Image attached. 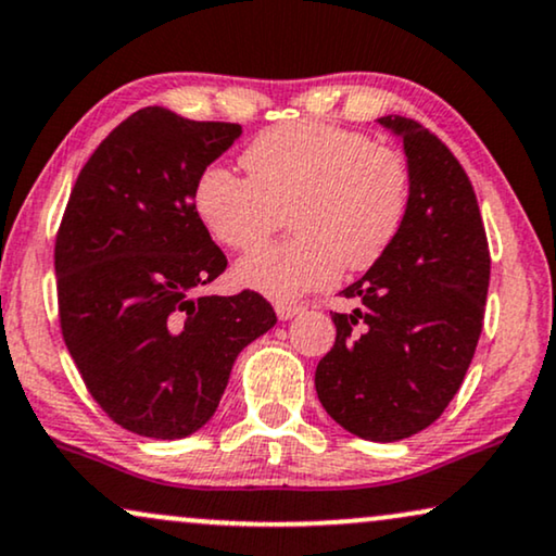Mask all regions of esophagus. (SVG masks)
Wrapping results in <instances>:
<instances>
[{"mask_svg":"<svg viewBox=\"0 0 556 556\" xmlns=\"http://www.w3.org/2000/svg\"><path fill=\"white\" fill-rule=\"evenodd\" d=\"M305 302H298V300H292V302H277V305H274V311H277V315H279V320H290V318H294V315H300L302 311H305Z\"/></svg>","mask_w":556,"mask_h":556,"instance_id":"1","label":"esophagus"}]
</instances>
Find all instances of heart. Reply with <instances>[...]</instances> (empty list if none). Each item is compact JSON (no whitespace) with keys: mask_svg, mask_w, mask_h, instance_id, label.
<instances>
[{"mask_svg":"<svg viewBox=\"0 0 556 556\" xmlns=\"http://www.w3.org/2000/svg\"><path fill=\"white\" fill-rule=\"evenodd\" d=\"M245 177L213 164L194 181V210L217 243L249 251L285 226L290 241L251 251L236 279L277 302L323 290L375 266L410 207V168L392 146L336 125L292 121L251 140Z\"/></svg>","mask_w":556,"mask_h":556,"instance_id":"heart-1","label":"heart"}]
</instances>
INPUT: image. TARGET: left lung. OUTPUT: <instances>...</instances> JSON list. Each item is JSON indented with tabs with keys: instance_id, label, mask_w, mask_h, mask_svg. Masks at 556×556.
I'll list each match as a JSON object with an SVG mask.
<instances>
[{
	"instance_id": "8db88e82",
	"label": "left lung",
	"mask_w": 556,
	"mask_h": 556,
	"mask_svg": "<svg viewBox=\"0 0 556 556\" xmlns=\"http://www.w3.org/2000/svg\"><path fill=\"white\" fill-rule=\"evenodd\" d=\"M379 125L403 138L410 207L388 254L341 294L336 343L315 390L336 424L367 441H400L433 424L459 392L482 333L490 249L467 172L410 117Z\"/></svg>"
}]
</instances>
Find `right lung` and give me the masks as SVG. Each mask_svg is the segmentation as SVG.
<instances>
[{
    "label": "right lung",
    "instance_id": "1",
    "mask_svg": "<svg viewBox=\"0 0 556 556\" xmlns=\"http://www.w3.org/2000/svg\"><path fill=\"white\" fill-rule=\"evenodd\" d=\"M241 125L132 112L76 177L55 233L68 354L117 426L185 439L213 418L243 346L277 313L262 294H200L226 271L194 210V181Z\"/></svg>",
    "mask_w": 556,
    "mask_h": 556
}]
</instances>
